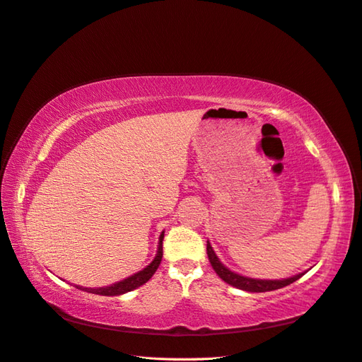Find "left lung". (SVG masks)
<instances>
[{
  "mask_svg": "<svg viewBox=\"0 0 362 362\" xmlns=\"http://www.w3.org/2000/svg\"><path fill=\"white\" fill-rule=\"evenodd\" d=\"M206 254H208V259H210L211 266L214 269V272L218 275V278L223 279L229 286H233L235 288L245 290V291H250V293H264V291H273L278 290L282 287H287L290 284H293L294 281H298L300 276H303L306 272L298 273V275L290 276V278H284V279H259V278H250V276H245L240 275L237 272H233L231 269H228L223 262L218 259V257L216 255L214 249L211 247V243L206 242Z\"/></svg>",
  "mask_w": 362,
  "mask_h": 362,
  "instance_id": "8db88e82",
  "label": "left lung"
}]
</instances>
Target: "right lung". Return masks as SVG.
I'll return each mask as SVG.
<instances>
[{
    "label": "right lung",
    "mask_w": 362,
    "mask_h": 362,
    "mask_svg": "<svg viewBox=\"0 0 362 362\" xmlns=\"http://www.w3.org/2000/svg\"><path fill=\"white\" fill-rule=\"evenodd\" d=\"M163 237H164V231L158 237V247H157V254H156L154 259H152L145 269H141L140 272L134 273V275H131L122 281H117L115 284H110V286H107V287H95V288L83 287V286H75V287L83 290V291H87V293L101 294V296H120V294H125L128 291H133V290L141 287L144 284H146L152 278V275H154L160 266L161 258H163Z\"/></svg>",
    "instance_id": "right-lung-1"
}]
</instances>
